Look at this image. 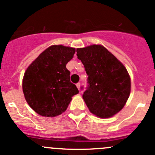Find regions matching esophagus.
Masks as SVG:
<instances>
[{
	"mask_svg": "<svg viewBox=\"0 0 155 155\" xmlns=\"http://www.w3.org/2000/svg\"><path fill=\"white\" fill-rule=\"evenodd\" d=\"M80 85H81V84L79 83V82H78V83L76 84V87H78V89H79V90L80 89Z\"/></svg>",
	"mask_w": 155,
	"mask_h": 155,
	"instance_id": "1",
	"label": "esophagus"
}]
</instances>
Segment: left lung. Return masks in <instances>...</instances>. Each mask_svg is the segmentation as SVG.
<instances>
[{
	"mask_svg": "<svg viewBox=\"0 0 155 155\" xmlns=\"http://www.w3.org/2000/svg\"><path fill=\"white\" fill-rule=\"evenodd\" d=\"M76 52L87 75L82 97L90 112L102 118L115 115L125 105L130 92L126 68L101 45L77 48Z\"/></svg>",
	"mask_w": 155,
	"mask_h": 155,
	"instance_id": "left-lung-1",
	"label": "left lung"
}]
</instances>
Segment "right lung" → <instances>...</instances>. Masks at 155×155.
<instances>
[{"label":"right lung","mask_w":155,"mask_h":155,"mask_svg":"<svg viewBox=\"0 0 155 155\" xmlns=\"http://www.w3.org/2000/svg\"><path fill=\"white\" fill-rule=\"evenodd\" d=\"M75 51L74 48L51 46L26 70L22 82L25 97L39 115H61L67 109L72 97L79 93L70 82V72L66 68Z\"/></svg>","instance_id":"obj_1"}]
</instances>
